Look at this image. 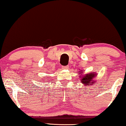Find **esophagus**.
<instances>
[{"mask_svg":"<svg viewBox=\"0 0 126 126\" xmlns=\"http://www.w3.org/2000/svg\"><path fill=\"white\" fill-rule=\"evenodd\" d=\"M68 68V65H64V66H62L63 69H67Z\"/></svg>","mask_w":126,"mask_h":126,"instance_id":"34e87169","label":"esophagus"}]
</instances>
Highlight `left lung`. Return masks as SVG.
I'll use <instances>...</instances> for the list:
<instances>
[{
	"mask_svg": "<svg viewBox=\"0 0 126 126\" xmlns=\"http://www.w3.org/2000/svg\"><path fill=\"white\" fill-rule=\"evenodd\" d=\"M81 73V72H80ZM96 74H94V73H91V74H87L84 76H83L82 78L81 79V82L84 84V85H88V86H90L91 84H94V83H95L93 80V78L95 77V76H96Z\"/></svg>",
	"mask_w": 126,
	"mask_h": 126,
	"instance_id": "8db88e82",
	"label": "left lung"
}]
</instances>
